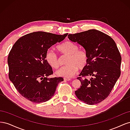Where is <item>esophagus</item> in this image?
Masks as SVG:
<instances>
[{
  "label": "esophagus",
  "instance_id": "34e87169",
  "mask_svg": "<svg viewBox=\"0 0 130 130\" xmlns=\"http://www.w3.org/2000/svg\"><path fill=\"white\" fill-rule=\"evenodd\" d=\"M63 79H64V81H69V80H71V78H68V77H64V78H63Z\"/></svg>",
  "mask_w": 130,
  "mask_h": 130
}]
</instances>
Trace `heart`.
<instances>
[{
	"mask_svg": "<svg viewBox=\"0 0 130 130\" xmlns=\"http://www.w3.org/2000/svg\"><path fill=\"white\" fill-rule=\"evenodd\" d=\"M62 56H67L66 66L58 69L56 74L58 76L70 77L76 73L79 68L83 70L87 67L89 58L87 52L79 49V47L72 41H67L57 46ZM45 60L54 68H58L61 64V58L53 50H49L45 54Z\"/></svg>",
	"mask_w": 130,
	"mask_h": 130,
	"instance_id": "b5f03b06",
	"label": "heart"
}]
</instances>
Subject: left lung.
<instances>
[{
	"mask_svg": "<svg viewBox=\"0 0 130 130\" xmlns=\"http://www.w3.org/2000/svg\"><path fill=\"white\" fill-rule=\"evenodd\" d=\"M68 37L83 46L89 58L87 67L77 77L81 86L75 93L87 104L99 103L109 95L121 74V57L116 43L95 29L69 34Z\"/></svg>",
	"mask_w": 130,
	"mask_h": 130,
	"instance_id": "left-lung-1",
	"label": "left lung"
}]
</instances>
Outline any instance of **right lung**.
Wrapping results in <instances>:
<instances>
[{
    "instance_id": "obj_1",
    "label": "right lung",
    "mask_w": 130,
    "mask_h": 130,
    "mask_svg": "<svg viewBox=\"0 0 130 130\" xmlns=\"http://www.w3.org/2000/svg\"><path fill=\"white\" fill-rule=\"evenodd\" d=\"M63 35L37 31L26 34L16 41L9 53V77L19 94L34 103L49 100L56 91L61 77L48 78L53 74L45 60L48 49L62 41Z\"/></svg>"
}]
</instances>
